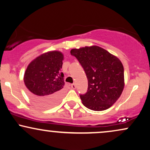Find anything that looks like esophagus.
<instances>
[{
    "label": "esophagus",
    "mask_w": 150,
    "mask_h": 150,
    "mask_svg": "<svg viewBox=\"0 0 150 150\" xmlns=\"http://www.w3.org/2000/svg\"><path fill=\"white\" fill-rule=\"evenodd\" d=\"M71 89H76V85H75V84H71Z\"/></svg>",
    "instance_id": "1"
}]
</instances>
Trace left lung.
I'll return each mask as SVG.
<instances>
[{
    "mask_svg": "<svg viewBox=\"0 0 150 150\" xmlns=\"http://www.w3.org/2000/svg\"><path fill=\"white\" fill-rule=\"evenodd\" d=\"M71 55L81 63L88 80L85 94L80 96L83 105L101 111L110 108L124 87V70L117 57L97 46L71 49Z\"/></svg>",
    "mask_w": 150,
    "mask_h": 150,
    "instance_id": "left-lung-1",
    "label": "left lung"
}]
</instances>
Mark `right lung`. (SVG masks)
Here are the masks:
<instances>
[{
  "label": "right lung",
  "mask_w": 150,
  "mask_h": 150,
  "mask_svg": "<svg viewBox=\"0 0 150 150\" xmlns=\"http://www.w3.org/2000/svg\"><path fill=\"white\" fill-rule=\"evenodd\" d=\"M63 54L59 51L44 53L32 61L24 75L30 100L40 107L57 105L63 97Z\"/></svg>",
  "instance_id": "add662e5"
}]
</instances>
